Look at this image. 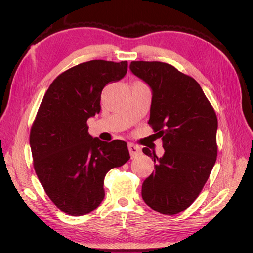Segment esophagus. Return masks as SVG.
<instances>
[{"label":"esophagus","instance_id":"34e87169","mask_svg":"<svg viewBox=\"0 0 253 253\" xmlns=\"http://www.w3.org/2000/svg\"><path fill=\"white\" fill-rule=\"evenodd\" d=\"M128 151H129V155H131L132 158L138 156L141 153L140 147H138V145H136L134 143H128Z\"/></svg>","mask_w":253,"mask_h":253}]
</instances>
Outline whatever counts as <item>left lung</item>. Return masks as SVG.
<instances>
[{"instance_id":"1","label":"left lung","mask_w":253,"mask_h":253,"mask_svg":"<svg viewBox=\"0 0 253 253\" xmlns=\"http://www.w3.org/2000/svg\"><path fill=\"white\" fill-rule=\"evenodd\" d=\"M129 70L152 90L149 124L165 149L162 157L142 149L155 171L141 195L153 210L174 215L196 200L216 162V114L200 84L174 66L133 61Z\"/></svg>"}]
</instances>
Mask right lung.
<instances>
[{"label": "right lung", "mask_w": 253, "mask_h": 253, "mask_svg": "<svg viewBox=\"0 0 253 253\" xmlns=\"http://www.w3.org/2000/svg\"><path fill=\"white\" fill-rule=\"evenodd\" d=\"M126 72L127 61L76 65L52 81L38 110L29 136L35 171L51 202L68 215L95 210L104 198L106 173L129 159L126 141L94 138L86 124L100 112L103 87Z\"/></svg>", "instance_id": "1"}]
</instances>
